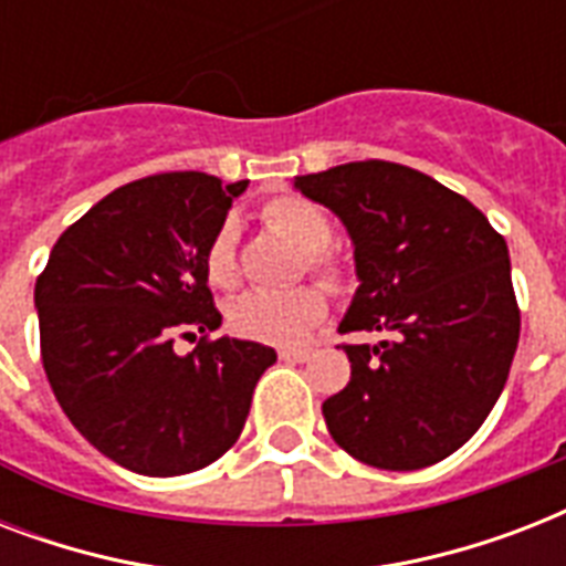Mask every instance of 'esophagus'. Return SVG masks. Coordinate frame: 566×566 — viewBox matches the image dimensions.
I'll return each mask as SVG.
<instances>
[{"label": "esophagus", "mask_w": 566, "mask_h": 566, "mask_svg": "<svg viewBox=\"0 0 566 566\" xmlns=\"http://www.w3.org/2000/svg\"><path fill=\"white\" fill-rule=\"evenodd\" d=\"M279 358L287 364H305L311 358V353H305V349H282V353H279Z\"/></svg>", "instance_id": "esophagus-1"}]
</instances>
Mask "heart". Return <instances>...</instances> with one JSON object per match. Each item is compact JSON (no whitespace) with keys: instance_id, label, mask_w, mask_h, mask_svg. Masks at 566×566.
Segmentation results:
<instances>
[{"instance_id":"1","label":"heart","mask_w":566,"mask_h":566,"mask_svg":"<svg viewBox=\"0 0 566 566\" xmlns=\"http://www.w3.org/2000/svg\"><path fill=\"white\" fill-rule=\"evenodd\" d=\"M261 220L270 231L284 238L296 252L305 255V266L317 273L323 284L340 287L344 273L326 249L332 243V220L319 205L302 196H275L264 205ZM234 222L226 220L205 247V279L213 287H234L238 261H234ZM326 317V296L317 287H300L291 293L252 291L240 296L229 308V326L247 340L270 346H305Z\"/></svg>"}]
</instances>
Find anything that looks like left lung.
<instances>
[{
  "label": "left lung",
  "instance_id": "left-lung-1",
  "mask_svg": "<svg viewBox=\"0 0 566 566\" xmlns=\"http://www.w3.org/2000/svg\"><path fill=\"white\" fill-rule=\"evenodd\" d=\"M353 240L355 291L337 332L349 385L323 402L332 438L378 470H422L473 438L520 340L505 238L479 208L402 164L353 161L296 176Z\"/></svg>",
  "mask_w": 566,
  "mask_h": 566
}]
</instances>
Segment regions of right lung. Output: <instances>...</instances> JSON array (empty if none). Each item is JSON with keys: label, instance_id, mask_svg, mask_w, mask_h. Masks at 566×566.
Returning a JSON list of instances; mask_svg holds the SVG:
<instances>
[{"label": "right lung", "instance_id": "right-lung-1", "mask_svg": "<svg viewBox=\"0 0 566 566\" xmlns=\"http://www.w3.org/2000/svg\"><path fill=\"white\" fill-rule=\"evenodd\" d=\"M247 185L205 172L123 185L57 238L34 284L57 405L132 473L185 475L226 455L275 364V349L229 335L172 349L179 328H220L205 247Z\"/></svg>", "mask_w": 566, "mask_h": 566}]
</instances>
